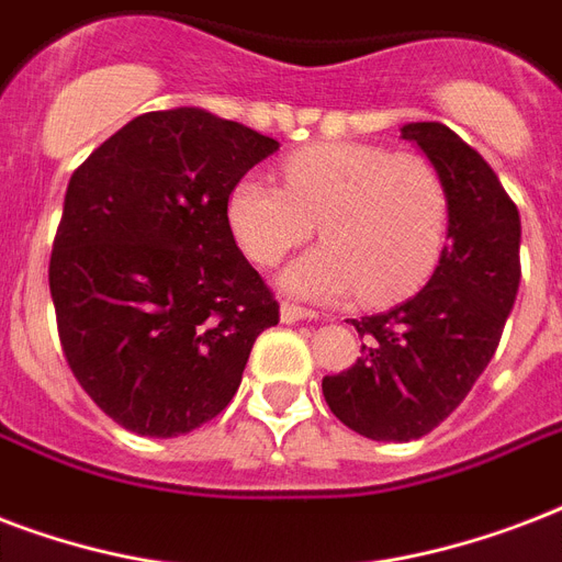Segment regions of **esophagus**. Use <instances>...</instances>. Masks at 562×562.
I'll return each instance as SVG.
<instances>
[{"mask_svg": "<svg viewBox=\"0 0 562 562\" xmlns=\"http://www.w3.org/2000/svg\"><path fill=\"white\" fill-rule=\"evenodd\" d=\"M313 319H319V313L316 311H307V307H299V304H290V302L281 304V322H286V325H295V322H313Z\"/></svg>", "mask_w": 562, "mask_h": 562, "instance_id": "34e87169", "label": "esophagus"}]
</instances>
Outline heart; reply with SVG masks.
Instances as JSON below:
<instances>
[{
    "instance_id": "heart-1",
    "label": "heart",
    "mask_w": 562,
    "mask_h": 562,
    "mask_svg": "<svg viewBox=\"0 0 562 562\" xmlns=\"http://www.w3.org/2000/svg\"><path fill=\"white\" fill-rule=\"evenodd\" d=\"M284 187L246 176L225 216L243 255L272 267L311 240L325 246L281 272V284L316 302L360 293L384 304L413 293L434 272L446 243V184L422 155L378 143H322L284 160Z\"/></svg>"
}]
</instances>
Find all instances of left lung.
<instances>
[{"mask_svg":"<svg viewBox=\"0 0 562 562\" xmlns=\"http://www.w3.org/2000/svg\"><path fill=\"white\" fill-rule=\"evenodd\" d=\"M448 195V243L428 284L384 313L351 319L355 367L322 378L330 413L369 439L407 442L437 428L493 360L519 293V211L490 164L442 123H407Z\"/></svg>","mask_w":562,"mask_h":562,"instance_id":"left-lung-1","label":"left lung"}]
</instances>
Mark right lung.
I'll list each match as a JSON object with an SVG mask.
<instances>
[{
	"mask_svg": "<svg viewBox=\"0 0 562 562\" xmlns=\"http://www.w3.org/2000/svg\"><path fill=\"white\" fill-rule=\"evenodd\" d=\"M278 140L202 108L151 111L72 172L49 260L58 337L102 413L140 437L220 416L278 302L225 202Z\"/></svg>",
	"mask_w": 562,
	"mask_h": 562,
	"instance_id": "add662e5",
	"label": "right lung"
}]
</instances>
